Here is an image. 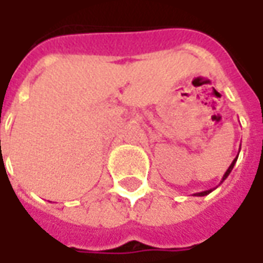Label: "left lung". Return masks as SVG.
Returning a JSON list of instances; mask_svg holds the SVG:
<instances>
[{
	"label": "left lung",
	"mask_w": 263,
	"mask_h": 263,
	"mask_svg": "<svg viewBox=\"0 0 263 263\" xmlns=\"http://www.w3.org/2000/svg\"><path fill=\"white\" fill-rule=\"evenodd\" d=\"M237 159H238V156H237V158H235V159L232 160V163H231V165H230V167L227 169V172H226V173H224V176H222V179H221L220 184H221V183H222V182H224V180H226L227 177H228V175L231 173L232 167H234V165H235V162H237ZM213 190H215V189H210V190H204V192H200V193H196V194H194V196H198V197H203V196H207V194H209V193H211Z\"/></svg>",
	"instance_id": "8db88e82"
}]
</instances>
